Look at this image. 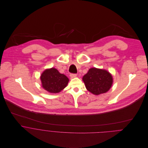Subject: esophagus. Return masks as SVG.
I'll list each match as a JSON object with an SVG mask.
<instances>
[{"instance_id": "34e87169", "label": "esophagus", "mask_w": 148, "mask_h": 148, "mask_svg": "<svg viewBox=\"0 0 148 148\" xmlns=\"http://www.w3.org/2000/svg\"><path fill=\"white\" fill-rule=\"evenodd\" d=\"M76 76H77V75L75 74V73H71V74H70V77L71 78H75Z\"/></svg>"}]
</instances>
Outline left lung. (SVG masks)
I'll return each mask as SVG.
<instances>
[{
    "mask_svg": "<svg viewBox=\"0 0 148 148\" xmlns=\"http://www.w3.org/2000/svg\"><path fill=\"white\" fill-rule=\"evenodd\" d=\"M86 89L99 95L108 92L113 84L111 74L105 69L92 68L83 77Z\"/></svg>",
    "mask_w": 148,
    "mask_h": 148,
    "instance_id": "left-lung-1",
    "label": "left lung"
}]
</instances>
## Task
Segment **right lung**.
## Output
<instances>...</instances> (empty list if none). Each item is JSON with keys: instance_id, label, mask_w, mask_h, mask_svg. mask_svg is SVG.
<instances>
[{"instance_id": "add662e5", "label": "right lung", "mask_w": 148, "mask_h": 148, "mask_svg": "<svg viewBox=\"0 0 148 148\" xmlns=\"http://www.w3.org/2000/svg\"><path fill=\"white\" fill-rule=\"evenodd\" d=\"M42 88L47 91L56 93L65 88L68 83V78L60 73L56 68L45 70L40 76Z\"/></svg>"}]
</instances>
